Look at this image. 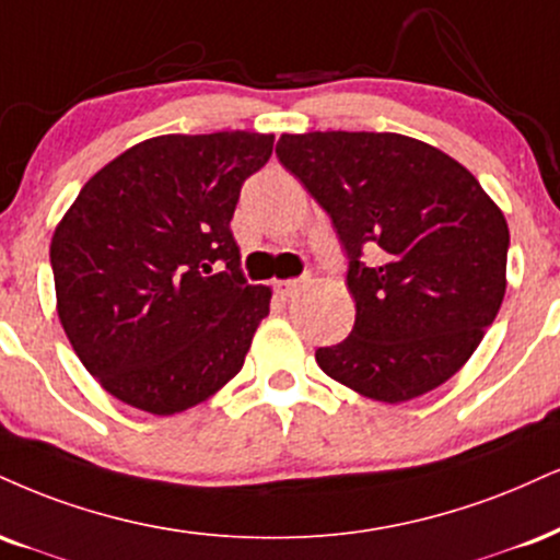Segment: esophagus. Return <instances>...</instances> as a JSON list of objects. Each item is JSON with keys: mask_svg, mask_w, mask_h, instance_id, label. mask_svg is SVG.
I'll use <instances>...</instances> for the list:
<instances>
[{"mask_svg": "<svg viewBox=\"0 0 560 560\" xmlns=\"http://www.w3.org/2000/svg\"><path fill=\"white\" fill-rule=\"evenodd\" d=\"M305 284H307V279H305V276H302V279L276 281L273 289H276V294H279L281 300H289V298H294V294H300L302 289H305Z\"/></svg>", "mask_w": 560, "mask_h": 560, "instance_id": "34e87169", "label": "esophagus"}]
</instances>
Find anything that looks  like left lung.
Returning <instances> with one entry per match:
<instances>
[{"label": "left lung", "mask_w": 560, "mask_h": 560, "mask_svg": "<svg viewBox=\"0 0 560 560\" xmlns=\"http://www.w3.org/2000/svg\"><path fill=\"white\" fill-rule=\"evenodd\" d=\"M281 166L331 215L352 334L315 352L334 381L399 404L459 373L506 294L509 226L459 161L396 132L281 135Z\"/></svg>", "instance_id": "obj_1"}]
</instances>
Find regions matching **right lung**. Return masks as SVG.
I'll return each mask as SVG.
<instances>
[{"instance_id": "right-lung-1", "label": "right lung", "mask_w": 560, "mask_h": 560, "mask_svg": "<svg viewBox=\"0 0 560 560\" xmlns=\"http://www.w3.org/2000/svg\"><path fill=\"white\" fill-rule=\"evenodd\" d=\"M273 135H161L93 174L51 240L57 310L101 386L151 415L208 399L245 365L271 289L232 234Z\"/></svg>"}]
</instances>
